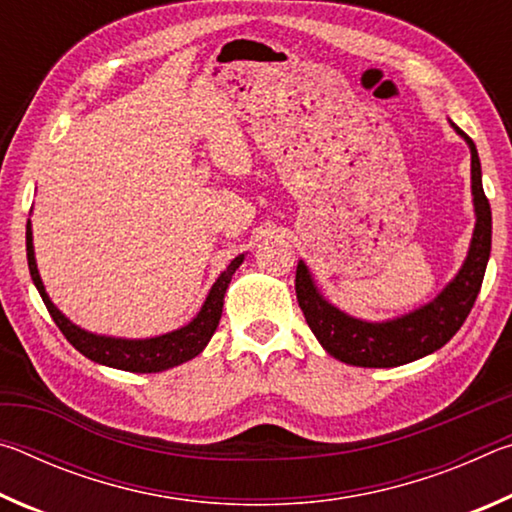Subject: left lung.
Segmentation results:
<instances>
[{"label":"left lung","mask_w":512,"mask_h":512,"mask_svg":"<svg viewBox=\"0 0 512 512\" xmlns=\"http://www.w3.org/2000/svg\"><path fill=\"white\" fill-rule=\"evenodd\" d=\"M458 131V128H456ZM461 133L472 151V194L476 225L470 253L461 271L436 300L413 314L388 323H366L345 316L329 305L311 282L305 264L296 271V296L311 332L334 359L361 368H393L415 359L427 357L452 339L470 316L474 300L479 296L485 266L492 246V212L481 183V162L474 142Z\"/></svg>","instance_id":"left-lung-1"}]
</instances>
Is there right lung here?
I'll return each instance as SVG.
<instances>
[{
  "instance_id": "right-lung-1",
  "label": "right lung",
  "mask_w": 512,
  "mask_h": 512,
  "mask_svg": "<svg viewBox=\"0 0 512 512\" xmlns=\"http://www.w3.org/2000/svg\"><path fill=\"white\" fill-rule=\"evenodd\" d=\"M27 259H29L31 280L38 287L49 316L54 318V323L58 325L60 332L65 334V339L72 343L76 350L85 354L88 359L103 363V366H110V368H119L128 372H162L173 366H180V363L194 359L196 354L203 352V348L207 345V341L212 339V334L216 332V325H219L221 320L225 289H228V284L239 268V264L244 262V255L232 259L230 266L219 275V280L214 282V287L210 291V296H207L203 309L198 311V316L192 320V323L176 329V332L171 334L155 336V339H144V341L110 339V336L90 334L85 332V329L72 325L63 314H60V311L54 307V302H51L45 293V287H42L36 257H33V237H31L29 221H27Z\"/></svg>"
}]
</instances>
